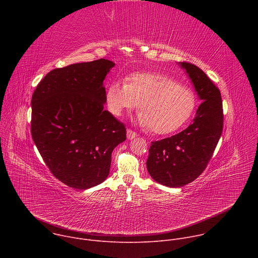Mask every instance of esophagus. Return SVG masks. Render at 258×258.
Wrapping results in <instances>:
<instances>
[{"mask_svg":"<svg viewBox=\"0 0 258 258\" xmlns=\"http://www.w3.org/2000/svg\"><path fill=\"white\" fill-rule=\"evenodd\" d=\"M126 137H127L128 140H133V139H135L137 137V134L135 132H133L132 130H127L126 131Z\"/></svg>","mask_w":258,"mask_h":258,"instance_id":"1","label":"esophagus"}]
</instances>
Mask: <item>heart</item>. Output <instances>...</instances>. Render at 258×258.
<instances>
[{"label": "heart", "instance_id": "b5f03b06", "mask_svg": "<svg viewBox=\"0 0 258 258\" xmlns=\"http://www.w3.org/2000/svg\"><path fill=\"white\" fill-rule=\"evenodd\" d=\"M106 105L116 117L139 105L136 123L156 135H167L191 117L196 97L191 89L163 73L138 72L126 79V84L112 82L108 86Z\"/></svg>", "mask_w": 258, "mask_h": 258}]
</instances>
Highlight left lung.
Segmentation results:
<instances>
[{"label": "left lung", "instance_id": "1", "mask_svg": "<svg viewBox=\"0 0 258 258\" xmlns=\"http://www.w3.org/2000/svg\"><path fill=\"white\" fill-rule=\"evenodd\" d=\"M202 101L186 130L152 142L147 159L151 177L163 186L178 188L196 179L205 169L222 136L223 102L219 90L196 65L178 62Z\"/></svg>", "mask_w": 258, "mask_h": 258}]
</instances>
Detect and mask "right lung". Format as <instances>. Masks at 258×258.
Instances as JSON below:
<instances>
[{"instance_id": "1", "label": "right lung", "mask_w": 258, "mask_h": 258, "mask_svg": "<svg viewBox=\"0 0 258 258\" xmlns=\"http://www.w3.org/2000/svg\"><path fill=\"white\" fill-rule=\"evenodd\" d=\"M115 63L99 59L50 71L31 98V136L56 178L87 190L103 182L126 130L104 110L103 82Z\"/></svg>"}]
</instances>
